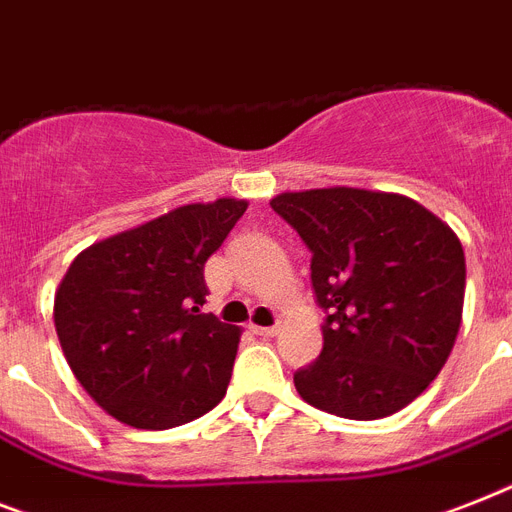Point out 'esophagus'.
<instances>
[{
  "label": "esophagus",
  "mask_w": 512,
  "mask_h": 512,
  "mask_svg": "<svg viewBox=\"0 0 512 512\" xmlns=\"http://www.w3.org/2000/svg\"><path fill=\"white\" fill-rule=\"evenodd\" d=\"M249 328H252L257 336H276L278 334V326H255V323H252Z\"/></svg>",
  "instance_id": "34e87169"
}]
</instances>
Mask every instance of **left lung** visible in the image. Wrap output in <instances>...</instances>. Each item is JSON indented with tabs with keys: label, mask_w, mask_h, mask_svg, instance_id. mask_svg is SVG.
<instances>
[{
	"label": "left lung",
	"mask_w": 512,
	"mask_h": 512,
	"mask_svg": "<svg viewBox=\"0 0 512 512\" xmlns=\"http://www.w3.org/2000/svg\"><path fill=\"white\" fill-rule=\"evenodd\" d=\"M270 207L313 252L315 297L328 313L321 357L294 373L299 397L350 421L410 405L439 376L463 323L458 234L392 191H284Z\"/></svg>",
	"instance_id": "8db88e82"
}]
</instances>
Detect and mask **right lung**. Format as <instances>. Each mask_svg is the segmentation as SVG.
I'll use <instances>...</instances> for the list:
<instances>
[{"mask_svg": "<svg viewBox=\"0 0 512 512\" xmlns=\"http://www.w3.org/2000/svg\"><path fill=\"white\" fill-rule=\"evenodd\" d=\"M247 199L194 202L91 244L54 292L78 384L115 421L162 431L226 397L242 328L202 313L205 263Z\"/></svg>", "mask_w": 512, "mask_h": 512, "instance_id": "1", "label": "right lung"}]
</instances>
